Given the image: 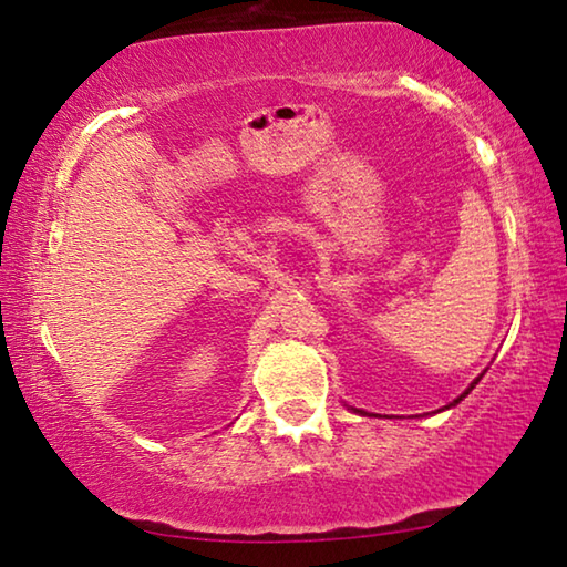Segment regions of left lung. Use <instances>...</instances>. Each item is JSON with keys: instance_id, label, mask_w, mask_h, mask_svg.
I'll return each mask as SVG.
<instances>
[{"instance_id": "1", "label": "left lung", "mask_w": 567, "mask_h": 567, "mask_svg": "<svg viewBox=\"0 0 567 567\" xmlns=\"http://www.w3.org/2000/svg\"><path fill=\"white\" fill-rule=\"evenodd\" d=\"M477 380H480V378H477ZM477 380H475V382H473V385H470V388H467V390H465V392H463V395H460V398H457V400H455V402H460V400H463V398H465V395H467V392H470V390H473V388H475V385H477ZM455 402H453V405H455Z\"/></svg>"}]
</instances>
